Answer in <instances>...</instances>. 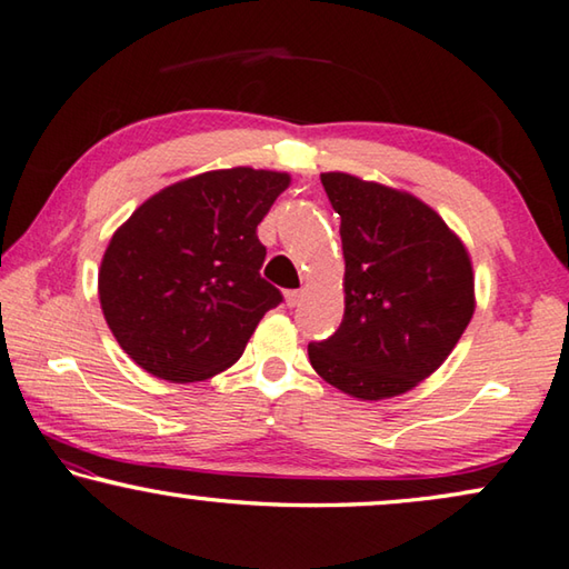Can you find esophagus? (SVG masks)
<instances>
[{
    "label": "esophagus",
    "mask_w": 569,
    "mask_h": 569,
    "mask_svg": "<svg viewBox=\"0 0 569 569\" xmlns=\"http://www.w3.org/2000/svg\"><path fill=\"white\" fill-rule=\"evenodd\" d=\"M302 297H305L302 290H290V292H284V302H287V307H297L302 302Z\"/></svg>",
    "instance_id": "34e87169"
}]
</instances>
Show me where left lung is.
Instances as JSON below:
<instances>
[{"label": "left lung", "instance_id": "1", "mask_svg": "<svg viewBox=\"0 0 569 569\" xmlns=\"http://www.w3.org/2000/svg\"><path fill=\"white\" fill-rule=\"evenodd\" d=\"M340 214L345 317L310 342L315 372L357 400L410 392L440 367L475 315L470 252L430 204L402 189L325 172Z\"/></svg>", "mask_w": 569, "mask_h": 569}]
</instances>
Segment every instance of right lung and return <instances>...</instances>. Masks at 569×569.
I'll return each mask as SVG.
<instances>
[{
    "mask_svg": "<svg viewBox=\"0 0 569 569\" xmlns=\"http://www.w3.org/2000/svg\"><path fill=\"white\" fill-rule=\"evenodd\" d=\"M290 174L232 167L159 189L117 229L99 267V305L119 347L167 382H202L242 357L282 302L259 277L257 239Z\"/></svg>",
    "mask_w": 569,
    "mask_h": 569,
    "instance_id": "right-lung-1",
    "label": "right lung"
}]
</instances>
